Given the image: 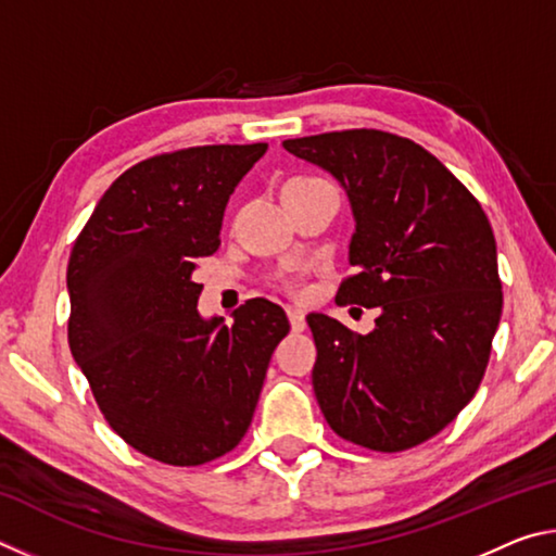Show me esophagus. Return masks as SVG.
<instances>
[{"instance_id": "esophagus-1", "label": "esophagus", "mask_w": 556, "mask_h": 556, "mask_svg": "<svg viewBox=\"0 0 556 556\" xmlns=\"http://www.w3.org/2000/svg\"><path fill=\"white\" fill-rule=\"evenodd\" d=\"M287 316H289V324H291V331H304L306 328V318H304V312L296 306H287Z\"/></svg>"}]
</instances>
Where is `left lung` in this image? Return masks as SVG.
Wrapping results in <instances>:
<instances>
[{
  "label": "left lung",
  "mask_w": 556,
  "mask_h": 556,
  "mask_svg": "<svg viewBox=\"0 0 556 556\" xmlns=\"http://www.w3.org/2000/svg\"><path fill=\"white\" fill-rule=\"evenodd\" d=\"M281 144L331 174L351 203L355 275L336 301L380 308L365 336L331 316L306 318L318 407L357 446H417L473 400L491 357L503 312L491 223L468 188L412 139L345 129Z\"/></svg>",
  "instance_id": "left-lung-1"
}]
</instances>
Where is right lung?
<instances>
[{"instance_id":"add662e5","label":"right lung","mask_w":556,"mask_h":556,"mask_svg":"<svg viewBox=\"0 0 556 556\" xmlns=\"http://www.w3.org/2000/svg\"><path fill=\"white\" fill-rule=\"evenodd\" d=\"M267 144H211L127 168L98 201L68 262V343L108 425L131 448L199 466L240 444L285 308L250 299L225 326L193 279L220 244L225 205Z\"/></svg>"}]
</instances>
